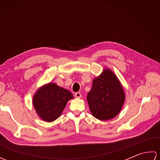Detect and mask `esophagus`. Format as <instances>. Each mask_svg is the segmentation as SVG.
Listing matches in <instances>:
<instances>
[{"instance_id": "1", "label": "esophagus", "mask_w": 160, "mask_h": 160, "mask_svg": "<svg viewBox=\"0 0 160 160\" xmlns=\"http://www.w3.org/2000/svg\"><path fill=\"white\" fill-rule=\"evenodd\" d=\"M75 97L76 98H82V94H81L80 92H77L75 93Z\"/></svg>"}]
</instances>
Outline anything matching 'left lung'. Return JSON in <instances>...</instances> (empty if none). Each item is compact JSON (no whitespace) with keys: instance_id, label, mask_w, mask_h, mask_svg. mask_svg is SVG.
I'll list each match as a JSON object with an SVG mask.
<instances>
[{"instance_id":"left-lung-1","label":"left lung","mask_w":160,"mask_h":160,"mask_svg":"<svg viewBox=\"0 0 160 160\" xmlns=\"http://www.w3.org/2000/svg\"><path fill=\"white\" fill-rule=\"evenodd\" d=\"M125 93L120 81L108 68L93 80L87 94L89 107L93 116L100 120H108L117 116L125 101Z\"/></svg>"}]
</instances>
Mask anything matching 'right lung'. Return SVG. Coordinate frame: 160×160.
Instances as JSON below:
<instances>
[{"label":"right lung","instance_id":"add662e5","mask_svg":"<svg viewBox=\"0 0 160 160\" xmlns=\"http://www.w3.org/2000/svg\"><path fill=\"white\" fill-rule=\"evenodd\" d=\"M73 96L69 90L49 82L38 88L33 96V105L39 118L52 122L62 114L67 102Z\"/></svg>","mask_w":160,"mask_h":160}]
</instances>
